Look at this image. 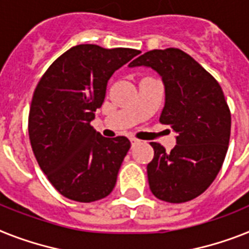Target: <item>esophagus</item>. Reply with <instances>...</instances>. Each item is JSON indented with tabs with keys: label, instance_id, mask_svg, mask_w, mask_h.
Segmentation results:
<instances>
[{
	"label": "esophagus",
	"instance_id": "esophagus-1",
	"mask_svg": "<svg viewBox=\"0 0 249 249\" xmlns=\"http://www.w3.org/2000/svg\"><path fill=\"white\" fill-rule=\"evenodd\" d=\"M129 141H131V145H132V146H135V145H136V143H139L140 141L137 139H135V137H131V139H129Z\"/></svg>",
	"mask_w": 249,
	"mask_h": 249
}]
</instances>
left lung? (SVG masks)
<instances>
[{
    "mask_svg": "<svg viewBox=\"0 0 249 249\" xmlns=\"http://www.w3.org/2000/svg\"><path fill=\"white\" fill-rule=\"evenodd\" d=\"M128 66L149 67L161 77L165 103L159 121L177 133V145L170 153L151 142L150 190L170 203L200 196L216 178L231 139V110L220 85L190 54L177 48L154 49Z\"/></svg>",
    "mask_w": 249,
    "mask_h": 249,
    "instance_id": "1",
    "label": "left lung"
}]
</instances>
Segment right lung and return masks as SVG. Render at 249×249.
<instances>
[{
  "mask_svg": "<svg viewBox=\"0 0 249 249\" xmlns=\"http://www.w3.org/2000/svg\"><path fill=\"white\" fill-rule=\"evenodd\" d=\"M140 54L95 44L70 48L51 65L34 91L29 137L40 169L62 196L94 202L110 194L131 147L124 136L103 137L90 122L108 80Z\"/></svg>",
  "mask_w": 249,
  "mask_h": 249,
  "instance_id": "right-lung-1",
  "label": "right lung"
}]
</instances>
